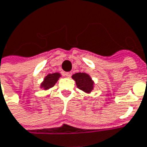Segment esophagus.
Segmentation results:
<instances>
[{
	"label": "esophagus",
	"mask_w": 147,
	"mask_h": 147,
	"mask_svg": "<svg viewBox=\"0 0 147 147\" xmlns=\"http://www.w3.org/2000/svg\"><path fill=\"white\" fill-rule=\"evenodd\" d=\"M64 75H65V77L70 78L71 77V75H72V73H71V72H67V73L64 74Z\"/></svg>",
	"instance_id": "obj_1"
}]
</instances>
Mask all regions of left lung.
<instances>
[{
	"instance_id": "8db88e82",
	"label": "left lung",
	"mask_w": 147,
	"mask_h": 147,
	"mask_svg": "<svg viewBox=\"0 0 147 147\" xmlns=\"http://www.w3.org/2000/svg\"><path fill=\"white\" fill-rule=\"evenodd\" d=\"M73 79L75 80L76 82V85L77 87L83 90L84 92L89 93L92 92V90L93 89V81L92 80L91 77L85 73H77L74 74L73 76Z\"/></svg>"
}]
</instances>
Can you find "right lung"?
<instances>
[{"label":"right lung","instance_id":"obj_1","mask_svg":"<svg viewBox=\"0 0 147 147\" xmlns=\"http://www.w3.org/2000/svg\"><path fill=\"white\" fill-rule=\"evenodd\" d=\"M61 77L60 74L59 73H54V74H49L46 77L44 78V81L41 83L40 88H44L45 90H47L54 87L55 84L59 80V78Z\"/></svg>","mask_w":147,"mask_h":147}]
</instances>
